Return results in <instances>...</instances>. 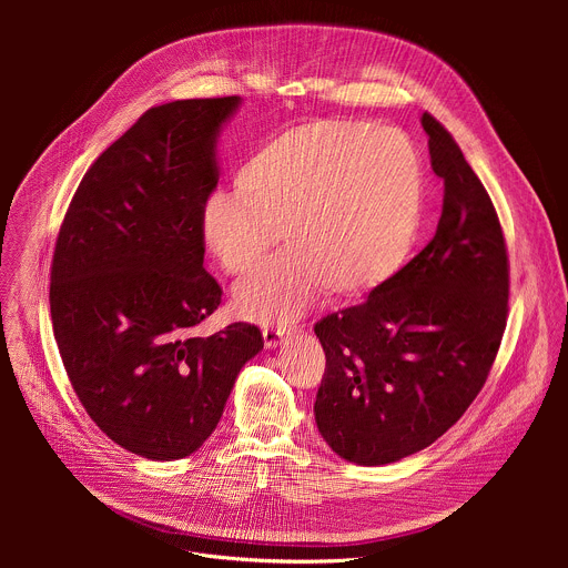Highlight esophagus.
<instances>
[{
	"label": "esophagus",
	"mask_w": 568,
	"mask_h": 568,
	"mask_svg": "<svg viewBox=\"0 0 568 568\" xmlns=\"http://www.w3.org/2000/svg\"><path fill=\"white\" fill-rule=\"evenodd\" d=\"M287 337H290V333H285L283 328H265V331H263V339H265V346H267V348L281 346Z\"/></svg>",
	"instance_id": "esophagus-1"
}]
</instances>
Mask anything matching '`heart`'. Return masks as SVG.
<instances>
[{"label": "heart", "instance_id": "b5f03b06", "mask_svg": "<svg viewBox=\"0 0 568 568\" xmlns=\"http://www.w3.org/2000/svg\"><path fill=\"white\" fill-rule=\"evenodd\" d=\"M237 193L202 206V237L233 276L254 272L283 231L287 250L235 290L254 321H290L326 287L359 294L407 256L423 209V166L409 139L357 121L290 128L240 166Z\"/></svg>", "mask_w": 568, "mask_h": 568}]
</instances>
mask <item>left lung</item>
Returning <instances> with one entry per match:
<instances>
[{
  "label": "left lung",
  "instance_id": "1",
  "mask_svg": "<svg viewBox=\"0 0 568 568\" xmlns=\"http://www.w3.org/2000/svg\"><path fill=\"white\" fill-rule=\"evenodd\" d=\"M443 213L429 245L364 303L316 321L326 353L314 420L335 454L386 465L438 440L483 388L508 316V252L495 204L429 114Z\"/></svg>",
  "mask_w": 568,
  "mask_h": 568
}]
</instances>
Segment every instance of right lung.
Masks as SVG:
<instances>
[{
  "label": "right lung",
  "instance_id": "1",
  "mask_svg": "<svg viewBox=\"0 0 568 568\" xmlns=\"http://www.w3.org/2000/svg\"><path fill=\"white\" fill-rule=\"evenodd\" d=\"M237 105L150 108L90 166L55 240L49 303L69 382L105 436L150 460L200 449L263 348L261 328L242 321L195 335L222 301L200 217Z\"/></svg>",
  "mask_w": 568,
  "mask_h": 568
}]
</instances>
